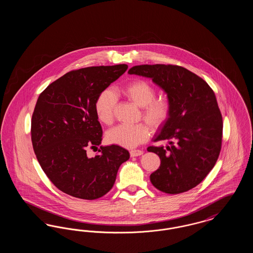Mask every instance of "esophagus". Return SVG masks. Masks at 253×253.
I'll return each instance as SVG.
<instances>
[{"label": "esophagus", "instance_id": "obj_1", "mask_svg": "<svg viewBox=\"0 0 253 253\" xmlns=\"http://www.w3.org/2000/svg\"><path fill=\"white\" fill-rule=\"evenodd\" d=\"M141 155H143V151H141V150H132V151H130V156L132 157H139Z\"/></svg>", "mask_w": 253, "mask_h": 253}]
</instances>
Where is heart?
I'll list each match as a JSON object with an SVG mask.
<instances>
[{
	"mask_svg": "<svg viewBox=\"0 0 253 253\" xmlns=\"http://www.w3.org/2000/svg\"><path fill=\"white\" fill-rule=\"evenodd\" d=\"M123 96L142 108V117L151 126L158 128L168 121L170 104L164 97L155 98L156 89L144 81H134L121 89ZM117 96L111 90L102 91L96 97L95 113L97 120L103 124H110L114 119ZM151 135V129L145 123L134 125L121 124L110 129L106 138L109 143L132 149L145 142Z\"/></svg>",
	"mask_w": 253,
	"mask_h": 253,
	"instance_id": "obj_1",
	"label": "heart"
}]
</instances>
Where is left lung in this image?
I'll list each match as a JSON object with an SVG mask.
<instances>
[{
  "label": "left lung",
  "mask_w": 253,
  "mask_h": 253,
  "mask_svg": "<svg viewBox=\"0 0 253 253\" xmlns=\"http://www.w3.org/2000/svg\"><path fill=\"white\" fill-rule=\"evenodd\" d=\"M128 74L151 79L170 104L168 121L153 139L168 145L147 149L160 158V167L150 175L152 184L169 194L193 189L214 167L221 150L223 121L214 92L200 77L177 65H136Z\"/></svg>",
  "instance_id": "1"
}]
</instances>
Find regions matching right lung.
Here are the masks:
<instances>
[{
	"label": "right lung",
	"mask_w": 253,
	"mask_h": 253,
	"mask_svg": "<svg viewBox=\"0 0 253 253\" xmlns=\"http://www.w3.org/2000/svg\"><path fill=\"white\" fill-rule=\"evenodd\" d=\"M127 64L93 66L66 73L40 95L31 121L37 159L64 193L94 200L108 193L121 164L130 157L119 145L100 146L102 129L95 113L98 95L127 70Z\"/></svg>",
	"instance_id": "1"
}]
</instances>
